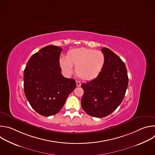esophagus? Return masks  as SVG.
<instances>
[{"label":"esophagus","instance_id":"obj_1","mask_svg":"<svg viewBox=\"0 0 155 155\" xmlns=\"http://www.w3.org/2000/svg\"><path fill=\"white\" fill-rule=\"evenodd\" d=\"M76 84H77V86H81V83L79 81H76Z\"/></svg>","mask_w":155,"mask_h":155}]
</instances>
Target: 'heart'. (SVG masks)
Segmentation results:
<instances>
[{
    "label": "heart",
    "mask_w": 155,
    "mask_h": 155,
    "mask_svg": "<svg viewBox=\"0 0 155 155\" xmlns=\"http://www.w3.org/2000/svg\"><path fill=\"white\" fill-rule=\"evenodd\" d=\"M105 63V56L101 51L84 47L69 50L66 58H60L59 64L61 69L68 75L73 72L83 80L90 81L96 78L101 73Z\"/></svg>",
    "instance_id": "obj_1"
}]
</instances>
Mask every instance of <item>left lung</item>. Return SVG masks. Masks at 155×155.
I'll list each match as a JSON object with an SVG mask.
<instances>
[{"label":"left lung","instance_id":"8db88e82","mask_svg":"<svg viewBox=\"0 0 155 155\" xmlns=\"http://www.w3.org/2000/svg\"><path fill=\"white\" fill-rule=\"evenodd\" d=\"M102 52L105 63L101 73L81 85L84 90L81 107L87 115L96 118L107 117L115 111L123 101L128 85L125 64L107 48H102Z\"/></svg>","mask_w":155,"mask_h":155}]
</instances>
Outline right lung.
<instances>
[{
	"mask_svg": "<svg viewBox=\"0 0 155 155\" xmlns=\"http://www.w3.org/2000/svg\"><path fill=\"white\" fill-rule=\"evenodd\" d=\"M62 49L48 45L34 54L24 71V90L31 107L40 115L50 117L58 113L76 81L61 74L59 60Z\"/></svg>",
	"mask_w": 155,
	"mask_h": 155,
	"instance_id": "add662e5",
	"label": "right lung"
}]
</instances>
